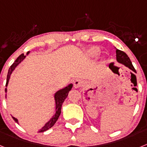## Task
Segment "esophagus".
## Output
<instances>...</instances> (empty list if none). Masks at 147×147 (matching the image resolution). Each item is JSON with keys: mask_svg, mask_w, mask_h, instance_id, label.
I'll use <instances>...</instances> for the list:
<instances>
[{"mask_svg": "<svg viewBox=\"0 0 147 147\" xmlns=\"http://www.w3.org/2000/svg\"><path fill=\"white\" fill-rule=\"evenodd\" d=\"M83 85V82L81 80H75L74 81V87L76 88H80V87L82 86Z\"/></svg>", "mask_w": 147, "mask_h": 147, "instance_id": "obj_1", "label": "esophagus"}]
</instances>
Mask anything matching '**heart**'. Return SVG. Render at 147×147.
Returning <instances> with one entry per match:
<instances>
[{
	"instance_id": "1",
	"label": "heart",
	"mask_w": 147,
	"mask_h": 147,
	"mask_svg": "<svg viewBox=\"0 0 147 147\" xmlns=\"http://www.w3.org/2000/svg\"><path fill=\"white\" fill-rule=\"evenodd\" d=\"M86 54L89 57H96L99 54V50L96 47H92L87 51Z\"/></svg>"
}]
</instances>
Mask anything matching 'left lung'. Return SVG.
<instances>
[{"label":"left lung","mask_w":147,"mask_h":147,"mask_svg":"<svg viewBox=\"0 0 147 147\" xmlns=\"http://www.w3.org/2000/svg\"><path fill=\"white\" fill-rule=\"evenodd\" d=\"M115 52H116V59H117L118 62L121 63V64L124 65L126 67H129V69L132 70V71L136 72V69H135V67L132 65V62H131L129 57L127 55L126 53H124L122 51L119 50V49H116ZM111 65H112V63L109 65V67H111Z\"/></svg>","instance_id":"1"}]
</instances>
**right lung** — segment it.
Instances as JSON below:
<instances>
[{"mask_svg":"<svg viewBox=\"0 0 147 147\" xmlns=\"http://www.w3.org/2000/svg\"><path fill=\"white\" fill-rule=\"evenodd\" d=\"M28 53H29V51H28V52H27V54H28ZM25 57H26V56H24V54H20V55L19 56L18 58H17V59L15 61V62H14V63H13V64L10 66L9 69V71H8L7 78H6V86H7L8 82H9V80L10 76H11L12 71L15 70V68L16 67V66L18 65L19 64V63H20V62H21V61L23 60V59H24ZM72 87H73L72 84H70L68 86L65 87V88H63V89L59 90H58V91L55 93V95H54V98H55V102H56V113H55V114L53 115V117L50 119V121H48L47 123L45 124V126H44L42 128H41V129L38 131L39 132H45V131L48 130L49 129H50L51 127H52L54 125V124H55L56 122H57L58 118L59 117V115H60V114H61V108H62V103L64 102L65 99L67 98V95H68V93H69V91L71 90ZM5 91L6 92V88L5 89ZM12 118H13V119L15 121L18 122V119H15V117H12Z\"/></svg>","mask_w":147,"mask_h":147,"instance_id":"1","label":"right lung"}]
</instances>
